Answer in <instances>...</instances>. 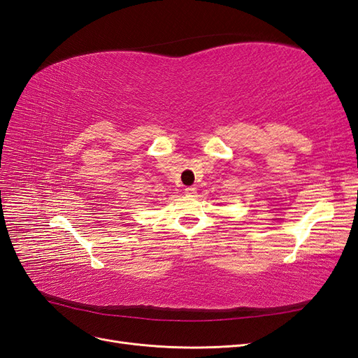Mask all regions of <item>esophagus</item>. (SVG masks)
Returning <instances> with one entry per match:
<instances>
[{
	"mask_svg": "<svg viewBox=\"0 0 358 358\" xmlns=\"http://www.w3.org/2000/svg\"><path fill=\"white\" fill-rule=\"evenodd\" d=\"M197 192V188L196 187H187L185 188V194H187V196H194V194H196Z\"/></svg>",
	"mask_w": 358,
	"mask_h": 358,
	"instance_id": "esophagus-1",
	"label": "esophagus"
}]
</instances>
